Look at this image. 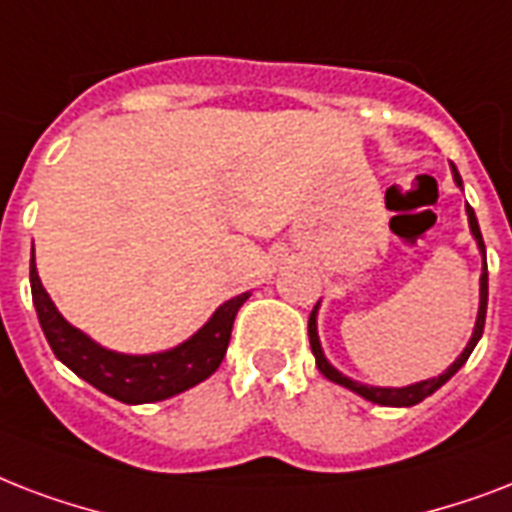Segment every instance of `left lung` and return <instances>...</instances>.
<instances>
[{"mask_svg":"<svg viewBox=\"0 0 512 512\" xmlns=\"http://www.w3.org/2000/svg\"><path fill=\"white\" fill-rule=\"evenodd\" d=\"M451 170H454V181H457L459 186H462V178H459L457 168L451 165ZM467 219H470V229H473L475 240H478V248H481L483 253V275H481V310H478V320H475V331H473V339H470V344L465 347V352L459 355L454 363L449 366V371L441 376H435V379H427V382H419V384H411V387H400V390H390V387H368V384H360V382H352V379H347L344 374H339L331 363L326 360V355H323V350H320V342H318V323H315V310H312L310 315V347H312V355H315V363H318L320 374L326 376V379H331V382L342 384V387H347V390L358 392L360 398L371 400V403H379V406H417L419 400H425L427 395H433L441 384H446L451 379V376L457 374L459 368L465 366V360L470 358V352H473V347L478 344V339H481L483 334V323H486V304H489V272H486V245H483V237H481V227H478V219H475L473 208L467 205Z\"/></svg>","mask_w":512,"mask_h":512,"instance_id":"1","label":"left lung"}]
</instances>
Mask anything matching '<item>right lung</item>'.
Segmentation results:
<instances>
[{
    "label": "right lung",
    "mask_w": 512,
    "mask_h": 512,
    "mask_svg": "<svg viewBox=\"0 0 512 512\" xmlns=\"http://www.w3.org/2000/svg\"><path fill=\"white\" fill-rule=\"evenodd\" d=\"M31 299L37 307L39 326L45 331L47 344L55 358L66 363L77 376L90 382L95 390L106 392L109 398L122 403H154L165 400L176 392L194 387L221 366L227 355L232 323L237 310L251 293H240L227 304H221L197 334L181 347L160 355H117L90 342L82 331L71 328L55 310L47 291L39 283L34 253H31Z\"/></svg>",
    "instance_id": "1"
}]
</instances>
